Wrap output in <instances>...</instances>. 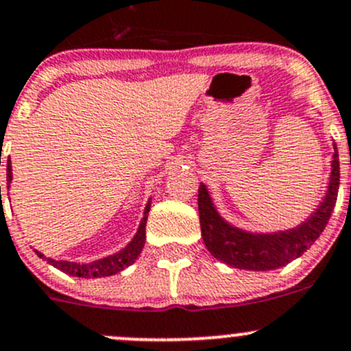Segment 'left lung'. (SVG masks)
<instances>
[{
  "mask_svg": "<svg viewBox=\"0 0 351 351\" xmlns=\"http://www.w3.org/2000/svg\"><path fill=\"white\" fill-rule=\"evenodd\" d=\"M331 182L319 208L295 229L275 234H251L222 221L205 185L198 186V215L202 238L212 256L239 270L267 271L285 267L309 250L326 228L335 208L339 186V161L335 144Z\"/></svg>",
  "mask_w": 351,
  "mask_h": 351,
  "instance_id": "obj_1",
  "label": "left lung"
}]
</instances>
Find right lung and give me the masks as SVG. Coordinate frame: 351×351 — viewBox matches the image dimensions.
I'll return each mask as SVG.
<instances>
[{"instance_id": "right-lung-1", "label": "right lung", "mask_w": 351, "mask_h": 351, "mask_svg": "<svg viewBox=\"0 0 351 351\" xmlns=\"http://www.w3.org/2000/svg\"><path fill=\"white\" fill-rule=\"evenodd\" d=\"M6 180H8V183L12 182V166H10V162H8V168H6ZM0 192H1V186H0ZM149 208H151V200L149 204L146 205L144 217L143 221H141L137 234L134 236L132 241L127 244L122 251L112 254V256L101 258V260L93 261V263L81 265V263H71V261H56V260H51V258H45L44 254L38 253V251H35V253H37L40 258H44V260H47V263H51L52 267L59 268L61 271H64L67 275H73V277L98 278V277H110V275H115L119 274V271H122L125 267L132 265L134 261L137 260V256L141 254V251H143L144 243H146V221H147V214H149Z\"/></svg>"}]
</instances>
